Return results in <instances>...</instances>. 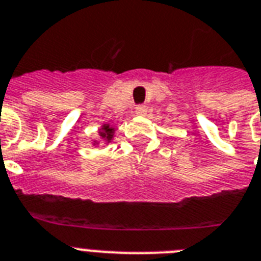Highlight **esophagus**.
I'll return each mask as SVG.
<instances>
[{"instance_id":"34e87169","label":"esophagus","mask_w":261,"mask_h":261,"mask_svg":"<svg viewBox=\"0 0 261 261\" xmlns=\"http://www.w3.org/2000/svg\"><path fill=\"white\" fill-rule=\"evenodd\" d=\"M136 115H139V116H144L146 113V107L145 105H137L136 107Z\"/></svg>"}]
</instances>
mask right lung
Returning <instances> with one entry per match:
<instances>
[{"label": "right lung", "instance_id": "1", "mask_svg": "<svg viewBox=\"0 0 261 261\" xmlns=\"http://www.w3.org/2000/svg\"><path fill=\"white\" fill-rule=\"evenodd\" d=\"M100 136L101 139H104L107 143H109L112 139H113V133H115V128H112V126H109L108 124H105V125H102V128L100 129ZM94 144H97V141H94Z\"/></svg>", "mask_w": 261, "mask_h": 261}]
</instances>
